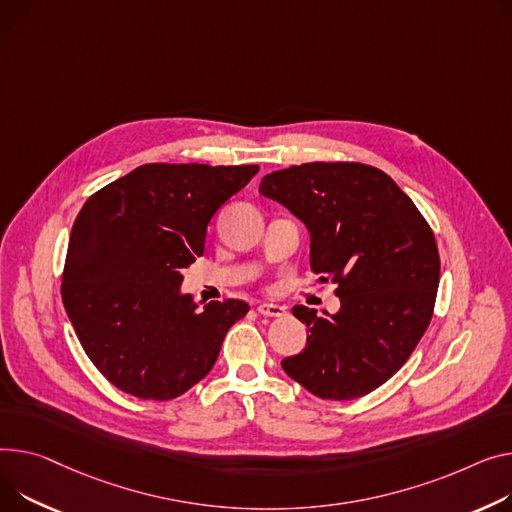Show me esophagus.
<instances>
[{
	"mask_svg": "<svg viewBox=\"0 0 512 512\" xmlns=\"http://www.w3.org/2000/svg\"><path fill=\"white\" fill-rule=\"evenodd\" d=\"M257 311H259V315H263V317H284V315H286V309H284V306H280V304H271V302H263V304H259V306H257Z\"/></svg>",
	"mask_w": 512,
	"mask_h": 512,
	"instance_id": "34e87169",
	"label": "esophagus"
}]
</instances>
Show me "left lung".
<instances>
[{"instance_id": "left-lung-1", "label": "left lung", "mask_w": 512, "mask_h": 512, "mask_svg": "<svg viewBox=\"0 0 512 512\" xmlns=\"http://www.w3.org/2000/svg\"><path fill=\"white\" fill-rule=\"evenodd\" d=\"M259 191L306 224L311 267L342 300L323 317L294 306L309 337L282 368L321 399L379 389L412 356L434 313L440 257L430 224L387 173L360 162L276 170Z\"/></svg>"}]
</instances>
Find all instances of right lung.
Segmentation results:
<instances>
[{
  "mask_svg": "<svg viewBox=\"0 0 512 512\" xmlns=\"http://www.w3.org/2000/svg\"><path fill=\"white\" fill-rule=\"evenodd\" d=\"M259 173L257 164H144L92 193L67 245L61 298L80 344L111 385L168 401L218 360L245 300L199 309L179 286L203 255L212 216Z\"/></svg>",
  "mask_w": 512,
  "mask_h": 512,
  "instance_id": "1",
  "label": "right lung"
}]
</instances>
